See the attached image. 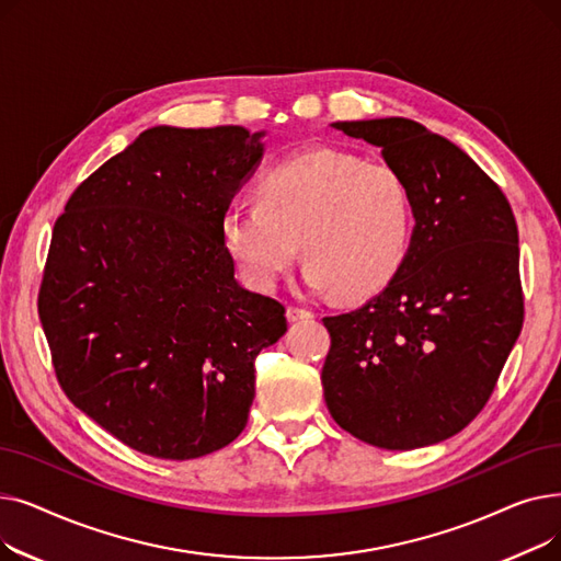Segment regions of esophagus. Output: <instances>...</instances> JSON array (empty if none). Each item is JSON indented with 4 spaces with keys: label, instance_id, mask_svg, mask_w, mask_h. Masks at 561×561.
Here are the masks:
<instances>
[{
    "label": "esophagus",
    "instance_id": "esophagus-1",
    "mask_svg": "<svg viewBox=\"0 0 561 561\" xmlns=\"http://www.w3.org/2000/svg\"><path fill=\"white\" fill-rule=\"evenodd\" d=\"M286 318L290 322H298V320H307V318H313V313L309 309H302V307H288L286 309Z\"/></svg>",
    "mask_w": 561,
    "mask_h": 561
}]
</instances>
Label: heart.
<instances>
[{
  "mask_svg": "<svg viewBox=\"0 0 561 561\" xmlns=\"http://www.w3.org/2000/svg\"><path fill=\"white\" fill-rule=\"evenodd\" d=\"M411 222L409 186L396 168L322 147L277 163L261 180L256 204H231L220 239L254 290L279 284L300 241L305 284L357 300L396 277Z\"/></svg>",
  "mask_w": 561,
  "mask_h": 561,
  "instance_id": "obj_1",
  "label": "heart"
}]
</instances>
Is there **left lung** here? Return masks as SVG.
<instances>
[{"mask_svg": "<svg viewBox=\"0 0 561 561\" xmlns=\"http://www.w3.org/2000/svg\"><path fill=\"white\" fill-rule=\"evenodd\" d=\"M332 127L379 147L409 186L416 225L385 290L322 318L325 402L370 446H434L480 414L523 328L512 206L463 150L414 121Z\"/></svg>", "mask_w": 561, "mask_h": 561, "instance_id": "obj_1", "label": "left lung"}]
</instances>
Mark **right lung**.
<instances>
[{"mask_svg": "<svg viewBox=\"0 0 561 561\" xmlns=\"http://www.w3.org/2000/svg\"><path fill=\"white\" fill-rule=\"evenodd\" d=\"M265 131L152 127L72 193L38 313L58 381L125 446L186 461L248 425L254 359L284 307L243 288L220 220Z\"/></svg>", "mask_w": 561, "mask_h": 561, "instance_id": "1", "label": "right lung"}]
</instances>
